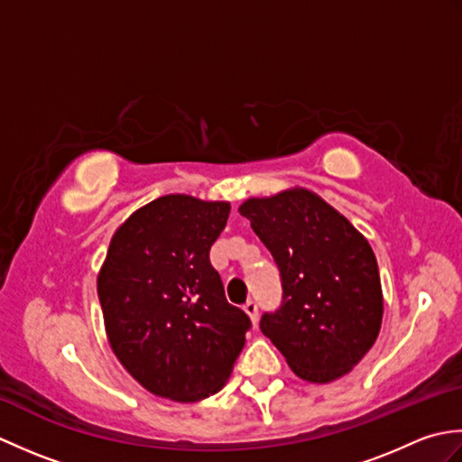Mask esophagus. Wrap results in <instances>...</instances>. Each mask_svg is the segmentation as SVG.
<instances>
[{
    "instance_id": "obj_1",
    "label": "esophagus",
    "mask_w": 462,
    "mask_h": 462,
    "mask_svg": "<svg viewBox=\"0 0 462 462\" xmlns=\"http://www.w3.org/2000/svg\"><path fill=\"white\" fill-rule=\"evenodd\" d=\"M244 311L248 313V318L252 319L254 326H256V323H258V303L256 301H248L246 306H244Z\"/></svg>"
}]
</instances>
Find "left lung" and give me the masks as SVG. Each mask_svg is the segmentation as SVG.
Masks as SVG:
<instances>
[{"mask_svg":"<svg viewBox=\"0 0 462 462\" xmlns=\"http://www.w3.org/2000/svg\"><path fill=\"white\" fill-rule=\"evenodd\" d=\"M238 212L270 250L282 306L260 329L303 381L346 375L375 343L383 319L379 268L365 236L306 189L248 199Z\"/></svg>","mask_w":462,"mask_h":462,"instance_id":"left-lung-1","label":"left lung"}]
</instances>
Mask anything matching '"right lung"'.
Returning <instances> with one entry per match:
<instances>
[{"label": "right lung", "instance_id": "obj_1", "mask_svg": "<svg viewBox=\"0 0 462 462\" xmlns=\"http://www.w3.org/2000/svg\"><path fill=\"white\" fill-rule=\"evenodd\" d=\"M228 202L169 194L113 234L97 278L105 331L123 367L151 393L192 403L224 387L250 318L224 296L210 248Z\"/></svg>", "mask_w": 462, "mask_h": 462}]
</instances>
